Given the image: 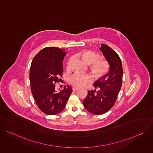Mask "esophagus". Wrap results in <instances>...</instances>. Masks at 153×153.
I'll return each instance as SVG.
<instances>
[{
    "label": "esophagus",
    "mask_w": 153,
    "mask_h": 153,
    "mask_svg": "<svg viewBox=\"0 0 153 153\" xmlns=\"http://www.w3.org/2000/svg\"><path fill=\"white\" fill-rule=\"evenodd\" d=\"M78 89H79V88H77V87H73V91H77Z\"/></svg>",
    "instance_id": "34e87169"
}]
</instances>
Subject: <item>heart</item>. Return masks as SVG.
Masks as SVG:
<instances>
[{
    "label": "heart",
    "mask_w": 153,
    "mask_h": 153,
    "mask_svg": "<svg viewBox=\"0 0 153 153\" xmlns=\"http://www.w3.org/2000/svg\"><path fill=\"white\" fill-rule=\"evenodd\" d=\"M77 56L85 63L90 64V69L96 77H102L109 70L108 62L103 58H97V54L92 51L82 50L77 53ZM70 60L67 63V68H70ZM91 80V77L88 74L76 73L70 77V83L75 87H83L89 83Z\"/></svg>",
    "instance_id": "b5f03b06"
}]
</instances>
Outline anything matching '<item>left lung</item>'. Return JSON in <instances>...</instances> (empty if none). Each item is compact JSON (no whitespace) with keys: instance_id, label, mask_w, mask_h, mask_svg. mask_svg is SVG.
I'll return each instance as SVG.
<instances>
[{"instance_id":"1","label":"left lung","mask_w":153,"mask_h":153,"mask_svg":"<svg viewBox=\"0 0 153 153\" xmlns=\"http://www.w3.org/2000/svg\"><path fill=\"white\" fill-rule=\"evenodd\" d=\"M100 50L110 65V71L94 83L95 88L99 90L88 91L83 100L86 110L96 115L106 113L114 106L123 77L122 62L116 52L105 44L101 45Z\"/></svg>"}]
</instances>
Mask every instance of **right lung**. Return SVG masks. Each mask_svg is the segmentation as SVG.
Here are the masks:
<instances>
[{"label":"right lung","instance_id":"right-lung-1","mask_svg":"<svg viewBox=\"0 0 153 153\" xmlns=\"http://www.w3.org/2000/svg\"><path fill=\"white\" fill-rule=\"evenodd\" d=\"M66 52L57 47H46L33 58L30 71L31 90L40 110L46 114L60 113L73 90L70 86L56 92V83L62 76L63 60Z\"/></svg>","mask_w":153,"mask_h":153}]
</instances>
